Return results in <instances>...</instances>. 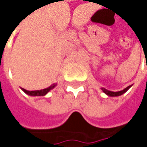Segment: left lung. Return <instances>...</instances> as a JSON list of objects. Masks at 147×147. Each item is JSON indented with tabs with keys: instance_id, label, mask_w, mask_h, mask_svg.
Listing matches in <instances>:
<instances>
[{
	"instance_id": "8db88e82",
	"label": "left lung",
	"mask_w": 147,
	"mask_h": 147,
	"mask_svg": "<svg viewBox=\"0 0 147 147\" xmlns=\"http://www.w3.org/2000/svg\"><path fill=\"white\" fill-rule=\"evenodd\" d=\"M131 87V86H127L126 88H125L124 90L120 91H108L107 89H105V88H101V90H102V91H103L105 94H107L109 96H121L122 94H124L125 92H126Z\"/></svg>"
}]
</instances>
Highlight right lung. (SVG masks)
<instances>
[{"label":"right lung","instance_id":"1","mask_svg":"<svg viewBox=\"0 0 147 147\" xmlns=\"http://www.w3.org/2000/svg\"><path fill=\"white\" fill-rule=\"evenodd\" d=\"M56 86V84H52L51 86H49L46 89H43V90H40V91H27L24 88H22V90L26 94L29 95L30 96H46L49 91L51 90H52L55 86Z\"/></svg>","mask_w":147,"mask_h":147}]
</instances>
